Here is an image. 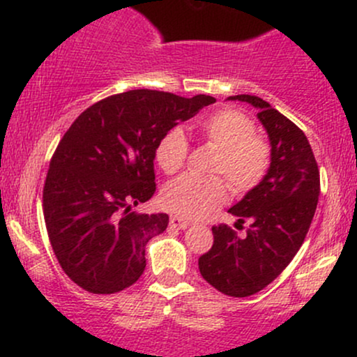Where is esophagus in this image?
<instances>
[{
  "label": "esophagus",
  "instance_id": "34e87169",
  "mask_svg": "<svg viewBox=\"0 0 357 357\" xmlns=\"http://www.w3.org/2000/svg\"><path fill=\"white\" fill-rule=\"evenodd\" d=\"M169 225H171V228H178V230H184V228H188L190 221H188L186 218H183V216L173 215L169 218Z\"/></svg>",
  "mask_w": 357,
  "mask_h": 357
}]
</instances>
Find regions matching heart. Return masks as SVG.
Segmentation results:
<instances>
[{
  "label": "heart",
  "mask_w": 357,
  "mask_h": 357,
  "mask_svg": "<svg viewBox=\"0 0 357 357\" xmlns=\"http://www.w3.org/2000/svg\"><path fill=\"white\" fill-rule=\"evenodd\" d=\"M192 130L218 149L211 171L223 174L235 191L243 192L255 188L267 174L272 151L264 137L255 134V124L248 116L236 109H218L199 117ZM188 146L183 130L174 127L159 139L155 146V161L166 174L183 169ZM228 184L221 176L196 178L186 174L167 183L161 191V204L166 210L186 218L208 215L227 199Z\"/></svg>",
  "instance_id": "obj_1"
}]
</instances>
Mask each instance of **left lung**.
<instances>
[{
  "mask_svg": "<svg viewBox=\"0 0 357 357\" xmlns=\"http://www.w3.org/2000/svg\"><path fill=\"white\" fill-rule=\"evenodd\" d=\"M248 102L267 130L272 162L265 178L230 208L235 227L250 221L238 236L228 225L213 227V247L199 257L208 284L230 297L260 292L284 272L304 243L317 208L321 178L312 147L298 127L257 96H231Z\"/></svg>",
  "mask_w": 357,
  "mask_h": 357,
  "instance_id": "1",
  "label": "left lung"
}]
</instances>
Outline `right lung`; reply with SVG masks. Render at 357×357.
<instances>
[{
  "instance_id": "obj_1",
  "label": "right lung",
  "mask_w": 357,
  "mask_h": 357,
  "mask_svg": "<svg viewBox=\"0 0 357 357\" xmlns=\"http://www.w3.org/2000/svg\"><path fill=\"white\" fill-rule=\"evenodd\" d=\"M216 102L137 89L90 105L63 134L43 186L53 253L90 294H116L146 268V245L167 228L166 213L132 206L155 191V146L167 130Z\"/></svg>"
}]
</instances>
